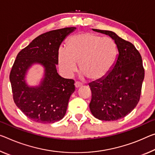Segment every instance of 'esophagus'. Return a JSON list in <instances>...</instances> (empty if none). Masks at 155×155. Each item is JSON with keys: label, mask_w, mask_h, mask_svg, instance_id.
Instances as JSON below:
<instances>
[{"label": "esophagus", "mask_w": 155, "mask_h": 155, "mask_svg": "<svg viewBox=\"0 0 155 155\" xmlns=\"http://www.w3.org/2000/svg\"><path fill=\"white\" fill-rule=\"evenodd\" d=\"M74 85H75V87H77V88H78V87H81L82 85H83V84L81 83H80V82H78V81H77V82H75V83H74Z\"/></svg>", "instance_id": "obj_1"}]
</instances>
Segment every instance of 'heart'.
<instances>
[{
	"label": "heart",
	"instance_id": "obj_1",
	"mask_svg": "<svg viewBox=\"0 0 155 155\" xmlns=\"http://www.w3.org/2000/svg\"><path fill=\"white\" fill-rule=\"evenodd\" d=\"M116 54L117 47L111 38L91 33L80 34L68 39L67 48H59L58 66L63 74L71 77L79 62L83 77L99 79L111 70Z\"/></svg>",
	"mask_w": 155,
	"mask_h": 155
}]
</instances>
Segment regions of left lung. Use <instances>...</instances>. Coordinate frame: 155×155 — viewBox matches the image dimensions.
I'll return each instance as SVG.
<instances>
[{
  "label": "left lung",
  "instance_id": "obj_1",
  "mask_svg": "<svg viewBox=\"0 0 155 155\" xmlns=\"http://www.w3.org/2000/svg\"><path fill=\"white\" fill-rule=\"evenodd\" d=\"M92 30L114 41L118 55L105 77L89 83L92 91L90 109L98 119L116 121L130 113L138 104L144 79L142 58L133 44L113 31Z\"/></svg>",
  "mask_w": 155,
  "mask_h": 155
}]
</instances>
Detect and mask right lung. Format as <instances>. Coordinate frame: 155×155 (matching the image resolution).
I'll return each instance as SVG.
<instances>
[{
	"instance_id": "obj_1",
	"label": "right lung",
	"mask_w": 155,
	"mask_h": 155,
	"mask_svg": "<svg viewBox=\"0 0 155 155\" xmlns=\"http://www.w3.org/2000/svg\"><path fill=\"white\" fill-rule=\"evenodd\" d=\"M76 28H66L41 34L17 55L12 68L10 80L14 103L29 119L51 124L64 117L74 81L61 77L57 72L59 47ZM35 64L43 66L40 83L30 87L26 81L29 68Z\"/></svg>"
}]
</instances>
